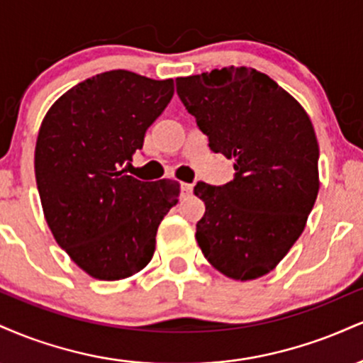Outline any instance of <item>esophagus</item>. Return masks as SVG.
Returning a JSON list of instances; mask_svg holds the SVG:
<instances>
[{
	"label": "esophagus",
	"instance_id": "34e87169",
	"mask_svg": "<svg viewBox=\"0 0 363 363\" xmlns=\"http://www.w3.org/2000/svg\"><path fill=\"white\" fill-rule=\"evenodd\" d=\"M181 189H182V194L189 196L193 193V184H191V182H181Z\"/></svg>",
	"mask_w": 363,
	"mask_h": 363
}]
</instances>
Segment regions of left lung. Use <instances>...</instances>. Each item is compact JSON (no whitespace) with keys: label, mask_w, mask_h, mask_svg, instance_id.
Returning a JSON list of instances; mask_svg holds the SVG:
<instances>
[{"label":"left lung","mask_w":363,"mask_h":363,"mask_svg":"<svg viewBox=\"0 0 363 363\" xmlns=\"http://www.w3.org/2000/svg\"><path fill=\"white\" fill-rule=\"evenodd\" d=\"M176 83L210 148L235 169L223 186L196 184L206 206L196 240L225 277H264L301 237L318 198L314 126L289 91L254 68L228 66Z\"/></svg>","instance_id":"8db88e82"}]
</instances>
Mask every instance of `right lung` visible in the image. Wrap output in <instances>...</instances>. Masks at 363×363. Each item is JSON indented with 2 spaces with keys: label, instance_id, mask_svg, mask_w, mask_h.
Listing matches in <instances>:
<instances>
[{
  "label": "right lung",
  "instance_id": "right-lung-1",
  "mask_svg": "<svg viewBox=\"0 0 363 363\" xmlns=\"http://www.w3.org/2000/svg\"><path fill=\"white\" fill-rule=\"evenodd\" d=\"M174 80L112 69L62 94L40 124L35 181L45 222L77 266L97 280H123L152 261L179 184L143 182L123 165L169 106Z\"/></svg>",
  "mask_w": 363,
  "mask_h": 363
}]
</instances>
